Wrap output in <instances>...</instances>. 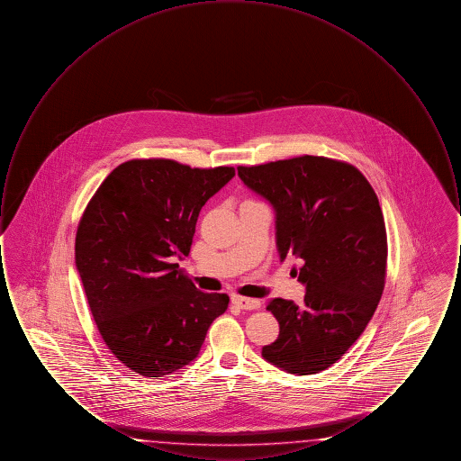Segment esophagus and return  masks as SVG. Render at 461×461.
<instances>
[{
    "label": "esophagus",
    "mask_w": 461,
    "mask_h": 461,
    "mask_svg": "<svg viewBox=\"0 0 461 461\" xmlns=\"http://www.w3.org/2000/svg\"><path fill=\"white\" fill-rule=\"evenodd\" d=\"M231 303L240 309H259L261 307L259 299H250V297H241V295H233Z\"/></svg>",
    "instance_id": "34e87169"
}]
</instances>
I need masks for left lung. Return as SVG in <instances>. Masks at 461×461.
<instances>
[{
  "mask_svg": "<svg viewBox=\"0 0 461 461\" xmlns=\"http://www.w3.org/2000/svg\"><path fill=\"white\" fill-rule=\"evenodd\" d=\"M241 181L276 212L280 259L301 263L304 304L273 299L280 323L263 357L295 375L323 372L365 331L387 271L384 214L368 179L351 164L303 155L239 167Z\"/></svg>",
  "mask_w": 461,
  "mask_h": 461,
  "instance_id": "obj_1",
  "label": "left lung"
}]
</instances>
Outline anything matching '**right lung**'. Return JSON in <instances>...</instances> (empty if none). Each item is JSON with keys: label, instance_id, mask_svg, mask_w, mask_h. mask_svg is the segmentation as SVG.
<instances>
[{"label": "right lung", "instance_id": "right-lung-1", "mask_svg": "<svg viewBox=\"0 0 461 461\" xmlns=\"http://www.w3.org/2000/svg\"><path fill=\"white\" fill-rule=\"evenodd\" d=\"M235 176L171 158L117 166L89 200L76 266L110 352L132 372L164 376L194 361L226 294L200 292L175 258L190 254L200 209Z\"/></svg>", "mask_w": 461, "mask_h": 461}]
</instances>
